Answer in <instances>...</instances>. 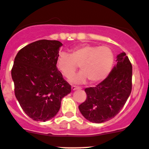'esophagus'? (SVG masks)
Here are the masks:
<instances>
[{
    "instance_id": "1",
    "label": "esophagus",
    "mask_w": 149,
    "mask_h": 149,
    "mask_svg": "<svg viewBox=\"0 0 149 149\" xmlns=\"http://www.w3.org/2000/svg\"><path fill=\"white\" fill-rule=\"evenodd\" d=\"M77 89H80V88L77 86H75V85H72V91H75V90Z\"/></svg>"
}]
</instances>
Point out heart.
Returning a JSON list of instances; mask_svg holds the SVG:
<instances>
[{"instance_id":"1","label":"heart","mask_w":149,"mask_h":149,"mask_svg":"<svg viewBox=\"0 0 149 149\" xmlns=\"http://www.w3.org/2000/svg\"><path fill=\"white\" fill-rule=\"evenodd\" d=\"M114 59L109 47L83 44L73 48L70 54L61 52L58 56L57 67L65 77L70 78L79 65L82 71L71 76L70 82L81 84L89 79L91 83H98L109 74Z\"/></svg>"}]
</instances>
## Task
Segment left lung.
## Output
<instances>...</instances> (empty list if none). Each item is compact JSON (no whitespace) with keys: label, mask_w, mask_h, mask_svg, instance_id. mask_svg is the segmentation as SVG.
<instances>
[{"label":"left lung","mask_w":149,"mask_h":149,"mask_svg":"<svg viewBox=\"0 0 149 149\" xmlns=\"http://www.w3.org/2000/svg\"><path fill=\"white\" fill-rule=\"evenodd\" d=\"M132 64L125 52L117 56V65L95 87L85 89L87 98L79 106L81 114L91 123L114 118L123 109L132 91Z\"/></svg>","instance_id":"1"}]
</instances>
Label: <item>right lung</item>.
<instances>
[{"label": "right lung", "mask_w": 149, "mask_h": 149, "mask_svg": "<svg viewBox=\"0 0 149 149\" xmlns=\"http://www.w3.org/2000/svg\"><path fill=\"white\" fill-rule=\"evenodd\" d=\"M61 45L58 40H40L22 48L14 58L11 77L16 98L35 121L55 117L61 99L71 92V85L56 67Z\"/></svg>", "instance_id": "1"}]
</instances>
